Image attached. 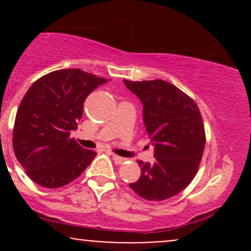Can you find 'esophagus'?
<instances>
[{
	"mask_svg": "<svg viewBox=\"0 0 251 251\" xmlns=\"http://www.w3.org/2000/svg\"><path fill=\"white\" fill-rule=\"evenodd\" d=\"M112 158H113V160L116 162V164H123L124 162H125V158L123 157H119V155H117L116 153H111Z\"/></svg>",
	"mask_w": 251,
	"mask_h": 251,
	"instance_id": "1",
	"label": "esophagus"
}]
</instances>
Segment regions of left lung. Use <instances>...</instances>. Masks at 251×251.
Here are the masks:
<instances>
[{
  "label": "left lung",
  "mask_w": 251,
  "mask_h": 251,
  "mask_svg": "<svg viewBox=\"0 0 251 251\" xmlns=\"http://www.w3.org/2000/svg\"><path fill=\"white\" fill-rule=\"evenodd\" d=\"M124 82L142 100L146 135L155 162L140 160L142 176L129 184L146 201H160L183 191L197 174L205 146V129L197 103L164 80Z\"/></svg>",
  "instance_id": "8db88e82"
}]
</instances>
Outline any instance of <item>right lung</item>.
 Returning a JSON list of instances; mask_svg holds the SVG:
<instances>
[{
  "label": "right lung",
  "mask_w": 251,
  "mask_h": 251,
  "mask_svg": "<svg viewBox=\"0 0 251 251\" xmlns=\"http://www.w3.org/2000/svg\"><path fill=\"white\" fill-rule=\"evenodd\" d=\"M105 77L73 68L46 74L30 86L17 108L13 129L15 155L31 180L48 189L76 179L97 153L71 137L83 101Z\"/></svg>",
  "instance_id": "obj_1"
}]
</instances>
